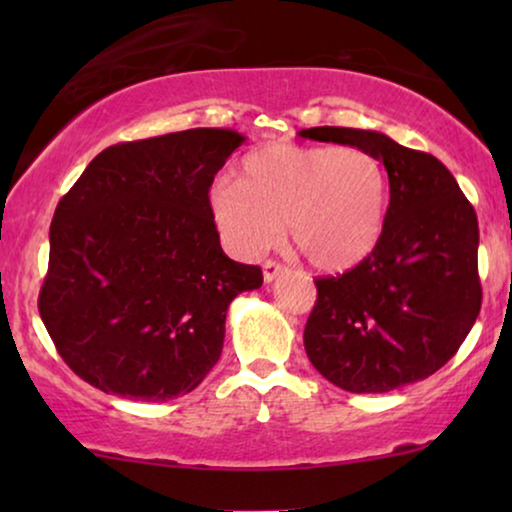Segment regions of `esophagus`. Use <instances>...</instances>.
<instances>
[{
  "label": "esophagus",
  "instance_id": "1",
  "mask_svg": "<svg viewBox=\"0 0 512 512\" xmlns=\"http://www.w3.org/2000/svg\"><path fill=\"white\" fill-rule=\"evenodd\" d=\"M284 272H286L284 265H279V263H275V261H268V263L263 265V279H265V284L275 282V279H277L279 275H284Z\"/></svg>",
  "mask_w": 512,
  "mask_h": 512
}]
</instances>
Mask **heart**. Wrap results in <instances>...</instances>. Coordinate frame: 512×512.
<instances>
[{
  "label": "heart",
  "mask_w": 512,
  "mask_h": 512,
  "mask_svg": "<svg viewBox=\"0 0 512 512\" xmlns=\"http://www.w3.org/2000/svg\"><path fill=\"white\" fill-rule=\"evenodd\" d=\"M387 193L382 163L359 146L270 144L242 160L240 179L214 181L207 209L235 256L265 254L286 221L310 265L342 272L380 242Z\"/></svg>",
  "instance_id": "b5f03b06"
}]
</instances>
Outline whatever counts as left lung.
Listing matches in <instances>:
<instances>
[{"mask_svg": "<svg viewBox=\"0 0 512 512\" xmlns=\"http://www.w3.org/2000/svg\"><path fill=\"white\" fill-rule=\"evenodd\" d=\"M298 135L359 146L389 174L377 247L345 275L314 282L317 305L303 335L312 366L352 394L426 380L457 354L480 314L473 205L438 158L384 132L326 125Z\"/></svg>", "mask_w": 512, "mask_h": 512, "instance_id": "8db88e82", "label": "left lung"}]
</instances>
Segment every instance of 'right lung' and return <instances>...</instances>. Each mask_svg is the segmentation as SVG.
<instances>
[{
  "instance_id": "obj_1",
  "label": "right lung",
  "mask_w": 512,
  "mask_h": 512,
  "mask_svg": "<svg viewBox=\"0 0 512 512\" xmlns=\"http://www.w3.org/2000/svg\"><path fill=\"white\" fill-rule=\"evenodd\" d=\"M244 139L195 128L109 146L58 202L39 314L81 380L163 403L216 366L228 305L263 284L223 254L207 209Z\"/></svg>"
}]
</instances>
